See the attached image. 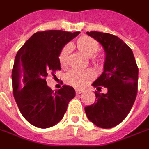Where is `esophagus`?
I'll return each instance as SVG.
<instances>
[{
	"instance_id": "esophagus-1",
	"label": "esophagus",
	"mask_w": 149,
	"mask_h": 149,
	"mask_svg": "<svg viewBox=\"0 0 149 149\" xmlns=\"http://www.w3.org/2000/svg\"><path fill=\"white\" fill-rule=\"evenodd\" d=\"M83 92H84L83 89H79V88H77V89H76V93L77 94H81V93H83Z\"/></svg>"
}]
</instances>
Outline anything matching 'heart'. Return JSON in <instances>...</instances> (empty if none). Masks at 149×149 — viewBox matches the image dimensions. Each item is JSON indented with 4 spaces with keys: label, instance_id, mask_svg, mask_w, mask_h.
<instances>
[{
    "label": "heart",
    "instance_id": "heart-1",
    "mask_svg": "<svg viewBox=\"0 0 149 149\" xmlns=\"http://www.w3.org/2000/svg\"><path fill=\"white\" fill-rule=\"evenodd\" d=\"M76 47L83 54L88 56H91L92 55L96 54L98 51L99 44L96 40H94L92 37H88V36H82L80 38H78L77 40ZM69 53H70V45H65L61 49L58 56L59 63L62 67H65L68 65ZM91 60L95 65H98L100 61L94 56L91 57ZM93 78V72L90 69H85V70L72 69L65 74V81L67 84L73 87L82 88L85 86Z\"/></svg>",
    "mask_w": 149,
    "mask_h": 149
}]
</instances>
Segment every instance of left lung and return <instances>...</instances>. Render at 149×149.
<instances>
[{
    "instance_id": "left-lung-1",
    "label": "left lung",
    "mask_w": 149,
    "mask_h": 149,
    "mask_svg": "<svg viewBox=\"0 0 149 149\" xmlns=\"http://www.w3.org/2000/svg\"><path fill=\"white\" fill-rule=\"evenodd\" d=\"M86 33L101 44L105 51L104 72L93 83L99 91L104 86L106 94L95 93V103L84 108L88 120L102 128L119 125L128 116L136 97L138 67L132 49L115 35L96 31Z\"/></svg>"
}]
</instances>
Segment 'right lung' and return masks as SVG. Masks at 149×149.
I'll return each mask as SVG.
<instances>
[{
  "instance_id": "obj_1",
  "label": "right lung",
  "mask_w": 149,
  "mask_h": 149,
  "mask_svg": "<svg viewBox=\"0 0 149 149\" xmlns=\"http://www.w3.org/2000/svg\"><path fill=\"white\" fill-rule=\"evenodd\" d=\"M80 32H37L19 49L12 71L13 92L20 112L31 125L47 128L57 124L68 104L76 96L74 88L63 85L53 91L47 85L48 74L61 70V49Z\"/></svg>"
}]
</instances>
